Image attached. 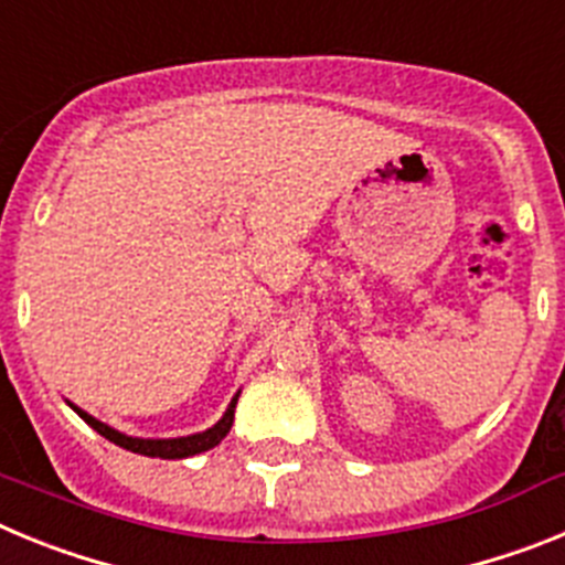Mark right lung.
Returning <instances> with one entry per match:
<instances>
[{
  "label": "right lung",
  "mask_w": 565,
  "mask_h": 565,
  "mask_svg": "<svg viewBox=\"0 0 565 565\" xmlns=\"http://www.w3.org/2000/svg\"><path fill=\"white\" fill-rule=\"evenodd\" d=\"M237 398H239V391L232 396V402H228V407H226V413L221 416V422L212 424L209 430L192 433V436H178V438L127 436V433L115 430V427H109V424L98 422L96 416H89V413L82 411L78 404H73V402H67V404L78 413V416L84 418V422L89 424V427H93V430L98 433V436H104L107 441L118 444V447H124V450L138 452V456H147V458H189V456H198V452L212 450V447H217V444L228 436V430H232V422H234V407H237Z\"/></svg>",
  "instance_id": "obj_1"
}]
</instances>
